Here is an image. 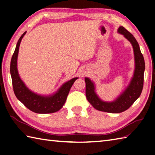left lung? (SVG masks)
Returning a JSON list of instances; mask_svg holds the SVG:
<instances>
[{
  "mask_svg": "<svg viewBox=\"0 0 155 155\" xmlns=\"http://www.w3.org/2000/svg\"><path fill=\"white\" fill-rule=\"evenodd\" d=\"M117 32L123 35L133 46L135 67L133 76L127 87L113 101H104L99 98L95 91V84L89 78L85 77L86 97L88 101L95 109L110 113H120L127 110L142 93L145 69L144 57L141 53L139 43L126 28L120 27Z\"/></svg>",
  "mask_w": 155,
  "mask_h": 155,
  "instance_id": "8db88e82",
  "label": "left lung"
}]
</instances>
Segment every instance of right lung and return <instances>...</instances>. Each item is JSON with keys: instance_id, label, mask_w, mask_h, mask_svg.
I'll list each match as a JSON object with an SVG mask.
<instances>
[{"instance_id": "obj_1", "label": "right lung", "mask_w": 155, "mask_h": 155, "mask_svg": "<svg viewBox=\"0 0 155 155\" xmlns=\"http://www.w3.org/2000/svg\"><path fill=\"white\" fill-rule=\"evenodd\" d=\"M26 32H25L18 39L11 61L10 71L14 93L18 100L34 113L38 114L55 113L63 107L72 85L78 78L75 77L66 82L57 92L50 95H41L35 93L29 89L20 77L17 68V59L20 44Z\"/></svg>"}]
</instances>
